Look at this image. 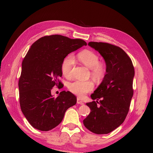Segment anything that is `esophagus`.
Segmentation results:
<instances>
[{
    "mask_svg": "<svg viewBox=\"0 0 153 153\" xmlns=\"http://www.w3.org/2000/svg\"><path fill=\"white\" fill-rule=\"evenodd\" d=\"M77 103L79 104V105H84V102L79 98V97L77 99Z\"/></svg>",
    "mask_w": 153,
    "mask_h": 153,
    "instance_id": "1",
    "label": "esophagus"
}]
</instances>
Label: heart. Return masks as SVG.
<instances>
[{"label": "heart", "mask_w": 153, "mask_h": 153, "mask_svg": "<svg viewBox=\"0 0 153 153\" xmlns=\"http://www.w3.org/2000/svg\"><path fill=\"white\" fill-rule=\"evenodd\" d=\"M79 60L90 68L91 76L93 79L100 81L105 77L107 66L105 62L99 61V56L95 52L85 49L79 52L77 54ZM75 64L74 57L69 54L64 58L62 64V71L66 78H71L72 76V70ZM94 83L91 80H76L68 85L70 91L79 97H83L93 89Z\"/></svg>", "instance_id": "b5f03b06"}]
</instances>
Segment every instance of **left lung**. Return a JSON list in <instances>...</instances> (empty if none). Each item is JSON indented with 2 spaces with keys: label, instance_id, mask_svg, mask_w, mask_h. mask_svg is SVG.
<instances>
[{
  "label": "left lung",
  "instance_id": "1",
  "mask_svg": "<svg viewBox=\"0 0 153 153\" xmlns=\"http://www.w3.org/2000/svg\"><path fill=\"white\" fill-rule=\"evenodd\" d=\"M104 58L105 77L94 93L93 101L86 105L91 112L83 120L87 129L96 134H107L124 122L134 95V67L131 58L121 48L102 42H89Z\"/></svg>",
  "mask_w": 153,
  "mask_h": 153
}]
</instances>
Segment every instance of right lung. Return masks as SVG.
Returning <instances> with one entry per match:
<instances>
[{
	"label": "right lung",
	"instance_id": "right-lung-1",
	"mask_svg": "<svg viewBox=\"0 0 153 153\" xmlns=\"http://www.w3.org/2000/svg\"><path fill=\"white\" fill-rule=\"evenodd\" d=\"M87 43L60 35H47L31 45L22 62L18 82L19 105L29 123L41 131H49L63 120L64 114L75 105L77 98L70 91L51 95L56 86L62 88V64L68 54Z\"/></svg>",
	"mask_w": 153,
	"mask_h": 153
}]
</instances>
